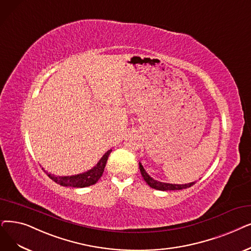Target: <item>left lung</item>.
Here are the masks:
<instances>
[{"instance_id":"left-lung-1","label":"left lung","mask_w":251,"mask_h":251,"mask_svg":"<svg viewBox=\"0 0 251 251\" xmlns=\"http://www.w3.org/2000/svg\"><path fill=\"white\" fill-rule=\"evenodd\" d=\"M139 169H140V173L143 176L144 179L146 180V182L149 184V186L155 190H159V191H174V190H183L192 187L193 184H195L196 182H190V183H186V184H176V183H167V182H161L158 180H155L154 178H151L149 174L147 173V171L145 170V168L141 165V163H139Z\"/></svg>"}]
</instances>
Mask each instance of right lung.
<instances>
[{"label":"right lung","instance_id":"add662e5","mask_svg":"<svg viewBox=\"0 0 251 251\" xmlns=\"http://www.w3.org/2000/svg\"><path fill=\"white\" fill-rule=\"evenodd\" d=\"M112 150L107 151L105 154L101 157L100 162L97 163L96 166H94L92 169L86 171L84 173L77 174V176H56L54 174H51L47 171L46 174L51 178L53 181H55L56 183L60 184L62 187H72V188H85V187H89L92 186V184L96 183L99 181V179L101 177L106 161L108 156H110Z\"/></svg>","mask_w":251,"mask_h":251}]
</instances>
